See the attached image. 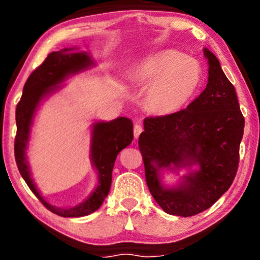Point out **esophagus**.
I'll use <instances>...</instances> for the list:
<instances>
[{
	"label": "esophagus",
	"mask_w": 260,
	"mask_h": 260,
	"mask_svg": "<svg viewBox=\"0 0 260 260\" xmlns=\"http://www.w3.org/2000/svg\"><path fill=\"white\" fill-rule=\"evenodd\" d=\"M142 131H143V127H142L140 124H135V126H134V136H135V138L140 137Z\"/></svg>",
	"instance_id": "1"
}]
</instances>
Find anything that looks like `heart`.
Segmentation results:
<instances>
[{
	"mask_svg": "<svg viewBox=\"0 0 260 260\" xmlns=\"http://www.w3.org/2000/svg\"><path fill=\"white\" fill-rule=\"evenodd\" d=\"M136 78L151 84L149 105L158 113H172L180 109L197 90L201 80L200 65L183 54L167 49L149 56L136 70Z\"/></svg>",
	"mask_w": 260,
	"mask_h": 260,
	"instance_id": "b5f03b06",
	"label": "heart"
}]
</instances>
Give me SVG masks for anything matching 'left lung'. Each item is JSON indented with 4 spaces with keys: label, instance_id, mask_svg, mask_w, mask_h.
<instances>
[{
    "label": "left lung",
    "instance_id": "left-lung-1",
    "mask_svg": "<svg viewBox=\"0 0 260 260\" xmlns=\"http://www.w3.org/2000/svg\"><path fill=\"white\" fill-rule=\"evenodd\" d=\"M208 83L186 109L166 116L147 117L138 138L149 190L168 214L191 216L211 207L227 191L239 165L245 119L236 88L207 48ZM190 168L175 187L160 182L163 168Z\"/></svg>",
    "mask_w": 260,
    "mask_h": 260
}]
</instances>
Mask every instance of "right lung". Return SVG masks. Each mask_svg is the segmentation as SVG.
<instances>
[{"label": "right lung", "instance_id": "obj_1", "mask_svg": "<svg viewBox=\"0 0 260 260\" xmlns=\"http://www.w3.org/2000/svg\"><path fill=\"white\" fill-rule=\"evenodd\" d=\"M77 48H63L49 53L47 58L33 72L24 84L22 97L16 106V137L14 152L17 168L28 187L49 211L63 218H78L91 214L101 207L109 194L112 181V169L117 155L126 148L134 138L133 122L126 117H118L111 122H97L92 125L91 161L97 170L98 184L86 200L70 208H58L48 204L39 193L28 166L26 150L29 141L30 126L41 101L54 93L59 84L70 76L94 66L93 60L86 52H76ZM75 52H73V51ZM73 53H71L70 52Z\"/></svg>", "mask_w": 260, "mask_h": 260}]
</instances>
